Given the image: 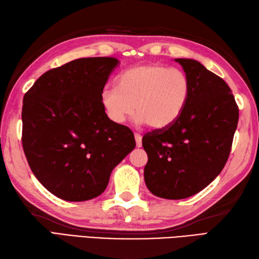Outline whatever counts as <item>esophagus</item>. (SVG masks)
<instances>
[{
	"label": "esophagus",
	"instance_id": "34e87169",
	"mask_svg": "<svg viewBox=\"0 0 259 259\" xmlns=\"http://www.w3.org/2000/svg\"><path fill=\"white\" fill-rule=\"evenodd\" d=\"M135 139H136V145L138 148L142 146V137L139 134H135Z\"/></svg>",
	"mask_w": 259,
	"mask_h": 259
}]
</instances>
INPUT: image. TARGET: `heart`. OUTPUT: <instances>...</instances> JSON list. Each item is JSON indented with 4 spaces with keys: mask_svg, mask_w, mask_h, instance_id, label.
Segmentation results:
<instances>
[{
    "mask_svg": "<svg viewBox=\"0 0 259 259\" xmlns=\"http://www.w3.org/2000/svg\"><path fill=\"white\" fill-rule=\"evenodd\" d=\"M190 93V80L183 70L148 63L121 72L115 87L102 91L101 102L114 122H123L135 106L137 122L160 130L180 118Z\"/></svg>",
    "mask_w": 259,
    "mask_h": 259,
    "instance_id": "b5f03b06",
    "label": "heart"
}]
</instances>
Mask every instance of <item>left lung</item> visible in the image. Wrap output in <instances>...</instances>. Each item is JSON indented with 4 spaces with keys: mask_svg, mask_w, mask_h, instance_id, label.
I'll list each match as a JSON object with an SVG mask.
<instances>
[{
    "mask_svg": "<svg viewBox=\"0 0 259 259\" xmlns=\"http://www.w3.org/2000/svg\"><path fill=\"white\" fill-rule=\"evenodd\" d=\"M175 61L190 80L189 101L176 122L142 138L148 155L146 186L164 199L196 195L221 174L239 117L232 90L221 76L196 60Z\"/></svg>",
    "mask_w": 259,
    "mask_h": 259,
    "instance_id": "1",
    "label": "left lung"
}]
</instances>
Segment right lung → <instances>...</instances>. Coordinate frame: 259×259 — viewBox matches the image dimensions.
<instances>
[{"mask_svg": "<svg viewBox=\"0 0 259 259\" xmlns=\"http://www.w3.org/2000/svg\"><path fill=\"white\" fill-rule=\"evenodd\" d=\"M119 61L82 58L51 69L23 98L22 145L36 179L67 201L106 190L113 168L135 149L128 126L108 118L101 95Z\"/></svg>", "mask_w": 259, "mask_h": 259, "instance_id": "right-lung-1", "label": "right lung"}]
</instances>
